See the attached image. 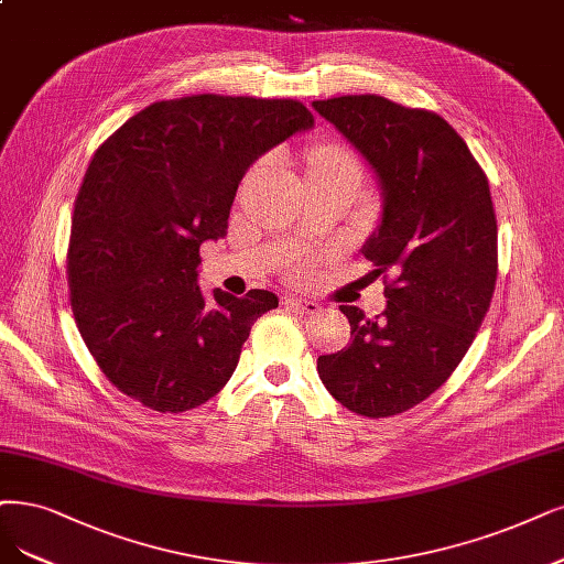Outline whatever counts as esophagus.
I'll list each match as a JSON object with an SVG mask.
<instances>
[{
	"mask_svg": "<svg viewBox=\"0 0 564 564\" xmlns=\"http://www.w3.org/2000/svg\"><path fill=\"white\" fill-rule=\"evenodd\" d=\"M285 306L297 311V314H306V316H308V314H316V311L321 308L318 302L304 300V297H288V300H285Z\"/></svg>",
	"mask_w": 564,
	"mask_h": 564,
	"instance_id": "obj_1",
	"label": "esophagus"
}]
</instances>
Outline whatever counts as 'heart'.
Here are the masks:
<instances>
[{"instance_id": "1", "label": "heart", "mask_w": 564, "mask_h": 564, "mask_svg": "<svg viewBox=\"0 0 564 564\" xmlns=\"http://www.w3.org/2000/svg\"><path fill=\"white\" fill-rule=\"evenodd\" d=\"M341 166H352L358 170L356 158H352L341 145H323L314 155H311L308 170H341Z\"/></svg>"}]
</instances>
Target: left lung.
<instances>
[{
	"label": "left lung",
	"mask_w": 564,
	"mask_h": 564,
	"mask_svg": "<svg viewBox=\"0 0 564 564\" xmlns=\"http://www.w3.org/2000/svg\"><path fill=\"white\" fill-rule=\"evenodd\" d=\"M377 174L381 220L362 246L392 271L373 321L341 306L350 344L318 358L332 398L386 419L446 383L481 327L497 281V220L488 178L451 124L379 95L311 104Z\"/></svg>",
	"instance_id": "left-lung-1"
}]
</instances>
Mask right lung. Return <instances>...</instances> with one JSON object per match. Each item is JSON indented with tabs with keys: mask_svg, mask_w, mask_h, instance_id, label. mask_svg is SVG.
I'll list each match as a JSON object with an SVG mask.
<instances>
[{
	"mask_svg": "<svg viewBox=\"0 0 564 564\" xmlns=\"http://www.w3.org/2000/svg\"><path fill=\"white\" fill-rule=\"evenodd\" d=\"M311 128L295 99L193 95L151 104L99 145L74 204L67 274L80 337L128 398L178 413L232 377L279 297L216 288L206 302L199 246L225 237L248 166Z\"/></svg>",
	"mask_w": 564,
	"mask_h": 564,
	"instance_id": "right-lung-1",
	"label": "right lung"
}]
</instances>
